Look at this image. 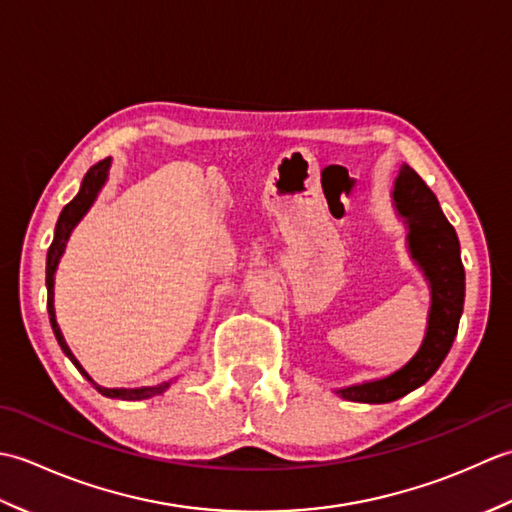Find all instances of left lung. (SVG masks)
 <instances>
[{"mask_svg":"<svg viewBox=\"0 0 512 512\" xmlns=\"http://www.w3.org/2000/svg\"><path fill=\"white\" fill-rule=\"evenodd\" d=\"M394 202L398 213L409 224L407 239L411 255L431 284V312L422 347L405 367L383 380L336 391L345 400L372 402V405L407 396L436 374L458 334L464 308V266L458 235L444 217L436 195L407 165H402L396 178Z\"/></svg>","mask_w":512,"mask_h":512,"instance_id":"left-lung-1","label":"left lung"}]
</instances>
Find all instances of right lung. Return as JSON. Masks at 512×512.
<instances>
[{
    "label": "right lung",
    "mask_w": 512,
    "mask_h": 512,
    "mask_svg": "<svg viewBox=\"0 0 512 512\" xmlns=\"http://www.w3.org/2000/svg\"><path fill=\"white\" fill-rule=\"evenodd\" d=\"M107 169H110V158L99 160V162H96V165H92L90 171L85 173V178H83V184H81L79 193L74 195L72 202H68V204L63 206V211H61V215H59L57 228H54V239H52V244H50V248H48V264H46L48 314H50L52 330H54V336H57L61 350H63L65 354H68V358L76 365V369H79V372H81L85 378H88L90 383H92L96 389H99L103 396L121 398V400H145V398H151V396H156V394H162V391H165V389L169 387V383H162V385H158V387H143V389H105V387H99V385H96L94 380L88 376V372H85V369L79 365V361H76L74 354L70 352V347H68V343H65L63 334H61L59 325H57V319H54V270H57V264H59L61 255H63V248H65V242H68L72 228H74L76 224H79V220L85 215V211H88L90 206H92V202H94V198H96V193L101 191L103 182H105V178H107Z\"/></svg>",
    "instance_id": "obj_1"
}]
</instances>
